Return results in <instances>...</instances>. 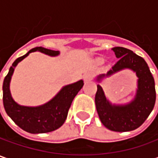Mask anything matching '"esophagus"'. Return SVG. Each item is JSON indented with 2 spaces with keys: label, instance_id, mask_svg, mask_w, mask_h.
Here are the masks:
<instances>
[{
  "label": "esophagus",
  "instance_id": "1",
  "mask_svg": "<svg viewBox=\"0 0 158 158\" xmlns=\"http://www.w3.org/2000/svg\"><path fill=\"white\" fill-rule=\"evenodd\" d=\"M83 78L85 81H89V80H91L92 79V74L90 72H88V73H85L83 75Z\"/></svg>",
  "mask_w": 158,
  "mask_h": 158
}]
</instances>
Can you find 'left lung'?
Returning <instances> with one entry per match:
<instances>
[{
  "instance_id": "8db88e82",
  "label": "left lung",
  "mask_w": 158,
  "mask_h": 158,
  "mask_svg": "<svg viewBox=\"0 0 158 158\" xmlns=\"http://www.w3.org/2000/svg\"><path fill=\"white\" fill-rule=\"evenodd\" d=\"M118 60L106 74L97 77L100 82L105 76H109L119 70L128 69L135 72L138 81L135 97L127 105H112L105 96L104 90L98 84L95 103L101 122L106 128L115 132L135 130L147 119L156 103L155 81L148 64L141 56L124 47L112 48Z\"/></svg>"
}]
</instances>
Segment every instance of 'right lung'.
I'll return each mask as SVG.
<instances>
[{
	"mask_svg": "<svg viewBox=\"0 0 158 158\" xmlns=\"http://www.w3.org/2000/svg\"><path fill=\"white\" fill-rule=\"evenodd\" d=\"M36 51L49 56H57L60 54L59 51L39 46L32 48L23 56L17 58L10 67L9 73L3 81V106L7 114L23 130L31 134H43L56 130L64 124L72 101L82 88L83 81L80 80L64 86L52 99L42 106L31 107L18 105L10 94L9 83L11 76L14 73L15 66L27 57L29 53Z\"/></svg>",
	"mask_w": 158,
	"mask_h": 158,
	"instance_id": "1",
	"label": "right lung"
}]
</instances>
